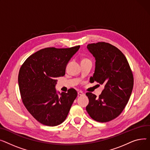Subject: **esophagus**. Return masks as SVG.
Listing matches in <instances>:
<instances>
[{"label":"esophagus","mask_w":150,"mask_h":150,"mask_svg":"<svg viewBox=\"0 0 150 150\" xmlns=\"http://www.w3.org/2000/svg\"><path fill=\"white\" fill-rule=\"evenodd\" d=\"M77 94H78V95H79V96H82V95H83V94H83V93L82 91H78Z\"/></svg>","instance_id":"esophagus-1"}]
</instances>
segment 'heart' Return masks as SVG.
Masks as SVG:
<instances>
[{"label": "heart", "instance_id": "b5f03b06", "mask_svg": "<svg viewBox=\"0 0 150 150\" xmlns=\"http://www.w3.org/2000/svg\"><path fill=\"white\" fill-rule=\"evenodd\" d=\"M83 60H86V59H83Z\"/></svg>", "mask_w": 150, "mask_h": 150}]
</instances>
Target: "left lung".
Listing matches in <instances>:
<instances>
[{
    "label": "left lung",
    "mask_w": 150,
    "mask_h": 150,
    "mask_svg": "<svg viewBox=\"0 0 150 150\" xmlns=\"http://www.w3.org/2000/svg\"><path fill=\"white\" fill-rule=\"evenodd\" d=\"M87 48L96 60L95 71L91 77L104 85L99 98L86 93L89 103L86 110L90 117L99 122H107L119 116L131 96L134 78L128 60L117 48L106 42L91 43Z\"/></svg>",
    "instance_id": "1"
}]
</instances>
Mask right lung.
<instances>
[{
	"mask_svg": "<svg viewBox=\"0 0 150 150\" xmlns=\"http://www.w3.org/2000/svg\"><path fill=\"white\" fill-rule=\"evenodd\" d=\"M80 46L42 49L27 58L19 70L18 83L22 102L40 124L50 127L67 118L77 93L70 88L57 94V77L65 74L66 67Z\"/></svg>",
	"mask_w": 150,
	"mask_h": 150,
	"instance_id": "obj_1",
	"label": "right lung"
}]
</instances>
